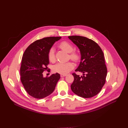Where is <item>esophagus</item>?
Segmentation results:
<instances>
[{
	"mask_svg": "<svg viewBox=\"0 0 128 128\" xmlns=\"http://www.w3.org/2000/svg\"><path fill=\"white\" fill-rule=\"evenodd\" d=\"M66 76V74H60V76L61 77H64V76Z\"/></svg>",
	"mask_w": 128,
	"mask_h": 128,
	"instance_id": "1",
	"label": "esophagus"
}]
</instances>
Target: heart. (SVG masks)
Here are the masks:
<instances>
[{
    "instance_id": "1",
    "label": "heart",
    "mask_w": 128,
    "mask_h": 128,
    "mask_svg": "<svg viewBox=\"0 0 128 128\" xmlns=\"http://www.w3.org/2000/svg\"><path fill=\"white\" fill-rule=\"evenodd\" d=\"M59 47L62 50L70 54V58L74 62H78L80 59V57L78 54L75 52H73L74 50L73 46L70 42L64 41L61 42L59 45ZM48 60L51 62H55V56L54 53V48H51L48 53ZM74 67V65L71 62H68L65 63H58L54 66V71L55 72L59 73L60 74H66L71 71Z\"/></svg>"
}]
</instances>
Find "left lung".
I'll return each mask as SVG.
<instances>
[{
    "instance_id": "1",
    "label": "left lung",
    "mask_w": 128,
    "mask_h": 128,
    "mask_svg": "<svg viewBox=\"0 0 128 128\" xmlns=\"http://www.w3.org/2000/svg\"><path fill=\"white\" fill-rule=\"evenodd\" d=\"M68 38L80 50L81 62L75 71L83 74L80 76L73 73L74 81L71 86V90L79 96L90 98L100 92L106 82L107 70L104 53L92 40L76 35Z\"/></svg>"
}]
</instances>
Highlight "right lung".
Listing matches in <instances>:
<instances>
[{
	"label": "right lung",
	"mask_w": 128,
	"mask_h": 128,
	"mask_svg": "<svg viewBox=\"0 0 128 128\" xmlns=\"http://www.w3.org/2000/svg\"><path fill=\"white\" fill-rule=\"evenodd\" d=\"M61 37H47L34 42L24 52L20 67L21 81L26 92L35 98H45L51 94L60 78L58 73L44 78L42 72L50 62L48 53Z\"/></svg>",
	"instance_id": "obj_1"
}]
</instances>
